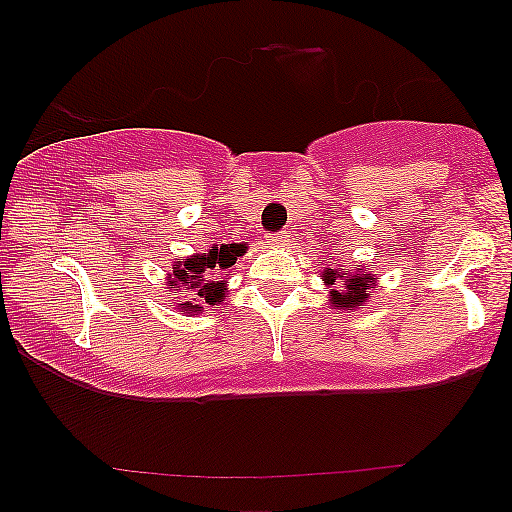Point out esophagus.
Returning <instances> with one entry per match:
<instances>
[{"instance_id":"obj_1","label":"esophagus","mask_w":512,"mask_h":512,"mask_svg":"<svg viewBox=\"0 0 512 512\" xmlns=\"http://www.w3.org/2000/svg\"><path fill=\"white\" fill-rule=\"evenodd\" d=\"M264 240H267V245H272V248H284V245L289 243V233H286V231L267 233V236H264Z\"/></svg>"}]
</instances>
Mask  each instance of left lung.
Wrapping results in <instances>:
<instances>
[{
  "mask_svg": "<svg viewBox=\"0 0 512 512\" xmlns=\"http://www.w3.org/2000/svg\"><path fill=\"white\" fill-rule=\"evenodd\" d=\"M342 276H344L342 269H325V272H322V281H325L327 286H332V284H337ZM370 289H375L373 276L366 274V272H363V274H349L344 279V291L332 289L330 303L337 310H356L358 305H363V301H368Z\"/></svg>",
  "mask_w": 512,
  "mask_h": 512,
  "instance_id": "8db88e82",
  "label": "left lung"
}]
</instances>
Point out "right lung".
I'll return each mask as SVG.
<instances>
[{
    "label": "right lung",
    "instance_id": "add662e5",
    "mask_svg": "<svg viewBox=\"0 0 512 512\" xmlns=\"http://www.w3.org/2000/svg\"><path fill=\"white\" fill-rule=\"evenodd\" d=\"M245 250L248 248H245L243 243L221 245V248L214 245V248L207 252H199V255L187 257L185 262L173 264V274H168V289L173 293H178L180 289L192 291L190 301L178 303L180 313H185V310L199 313V310H202L199 302L203 305L221 303V298L226 296V286H223V281H219V276L214 274H223L228 267H233Z\"/></svg>",
    "mask_w": 512,
    "mask_h": 512
}]
</instances>
